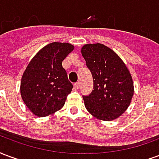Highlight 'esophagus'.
<instances>
[{
  "label": "esophagus",
  "mask_w": 159,
  "mask_h": 159,
  "mask_svg": "<svg viewBox=\"0 0 159 159\" xmlns=\"http://www.w3.org/2000/svg\"><path fill=\"white\" fill-rule=\"evenodd\" d=\"M75 87L76 88V89H78L79 87H80V82H76V83H75Z\"/></svg>",
  "instance_id": "obj_1"
}]
</instances>
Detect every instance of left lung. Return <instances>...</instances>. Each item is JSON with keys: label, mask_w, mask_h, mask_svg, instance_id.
Instances as JSON below:
<instances>
[{"label": "left lung", "mask_w": 159, "mask_h": 159, "mask_svg": "<svg viewBox=\"0 0 159 159\" xmlns=\"http://www.w3.org/2000/svg\"><path fill=\"white\" fill-rule=\"evenodd\" d=\"M93 78V91L82 96L84 106L95 118L111 121L125 112L134 94L130 73L113 50L100 43L81 49Z\"/></svg>", "instance_id": "1"}]
</instances>
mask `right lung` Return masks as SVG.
<instances>
[{"label": "right lung", "instance_id": "1", "mask_svg": "<svg viewBox=\"0 0 159 159\" xmlns=\"http://www.w3.org/2000/svg\"><path fill=\"white\" fill-rule=\"evenodd\" d=\"M73 50L69 43H51L38 52L27 66L21 80V97L34 115L48 116L65 103L73 84L62 62Z\"/></svg>", "mask_w": 159, "mask_h": 159}]
</instances>
